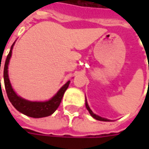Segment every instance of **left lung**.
Instances as JSON below:
<instances>
[{
  "label": "left lung",
  "instance_id": "1",
  "mask_svg": "<svg viewBox=\"0 0 149 149\" xmlns=\"http://www.w3.org/2000/svg\"><path fill=\"white\" fill-rule=\"evenodd\" d=\"M85 106H86V109H88V111L89 112V113L91 114V116L93 118H95V119H97V120H100V121H109V119H107V118H104L102 117H100V116H98V115H96V114H95L93 112H92V110L89 109V105H88V103H87V101L85 100Z\"/></svg>",
  "mask_w": 149,
  "mask_h": 149
}]
</instances>
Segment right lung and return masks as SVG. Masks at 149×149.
<instances>
[{"mask_svg": "<svg viewBox=\"0 0 149 149\" xmlns=\"http://www.w3.org/2000/svg\"><path fill=\"white\" fill-rule=\"evenodd\" d=\"M13 45H14V44L10 47V50L6 57L5 65H4V84H5V88H6V91L7 97H8L10 102L12 104V105L14 106L18 111L26 114L29 117L43 118L51 115L60 106L63 95L65 94L66 89H68L70 81H68L58 91V93L49 101L31 102V101H28V100H24V99L19 97L15 93V91L10 85L8 77V70H7L9 61H10V56H11Z\"/></svg>", "mask_w": 149, "mask_h": 149, "instance_id": "1", "label": "right lung"}]
</instances>
